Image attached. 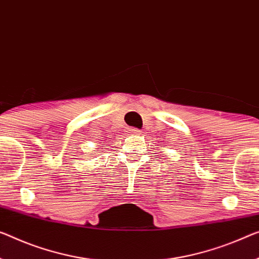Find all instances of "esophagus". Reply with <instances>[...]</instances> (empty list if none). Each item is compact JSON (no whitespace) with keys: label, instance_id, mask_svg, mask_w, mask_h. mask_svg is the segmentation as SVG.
Returning a JSON list of instances; mask_svg holds the SVG:
<instances>
[{"label":"esophagus","instance_id":"obj_1","mask_svg":"<svg viewBox=\"0 0 259 259\" xmlns=\"http://www.w3.org/2000/svg\"><path fill=\"white\" fill-rule=\"evenodd\" d=\"M140 132H141L140 130L134 128V127H132V128H128V133H131V134H139Z\"/></svg>","mask_w":259,"mask_h":259}]
</instances>
